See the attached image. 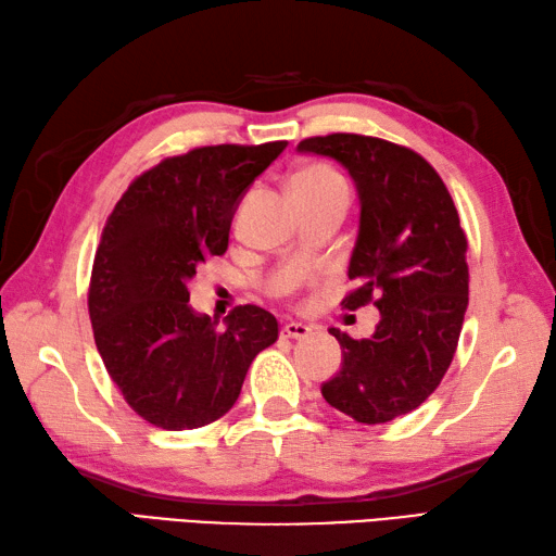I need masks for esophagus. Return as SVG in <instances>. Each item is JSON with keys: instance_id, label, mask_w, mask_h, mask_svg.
<instances>
[{"instance_id": "34e87169", "label": "esophagus", "mask_w": 556, "mask_h": 556, "mask_svg": "<svg viewBox=\"0 0 556 556\" xmlns=\"http://www.w3.org/2000/svg\"><path fill=\"white\" fill-rule=\"evenodd\" d=\"M280 333L286 338H307L312 333V326L300 324V321H288V324H282Z\"/></svg>"}]
</instances>
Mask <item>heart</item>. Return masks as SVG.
Here are the masks:
<instances>
[{
	"instance_id": "obj_1",
	"label": "heart",
	"mask_w": 556,
	"mask_h": 556,
	"mask_svg": "<svg viewBox=\"0 0 556 556\" xmlns=\"http://www.w3.org/2000/svg\"><path fill=\"white\" fill-rule=\"evenodd\" d=\"M314 185H343V177L328 165H307L292 179V187H314Z\"/></svg>"
}]
</instances>
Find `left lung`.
Wrapping results in <instances>:
<instances>
[{
  "label": "left lung",
  "instance_id": "obj_1",
  "mask_svg": "<svg viewBox=\"0 0 556 556\" xmlns=\"http://www.w3.org/2000/svg\"><path fill=\"white\" fill-rule=\"evenodd\" d=\"M298 151L336 157L359 194V235L343 309L374 304L381 319L371 338L331 336L343 365L321 393L362 425L391 422L420 407L456 355L468 309V240L458 211L420 153L377 136L328 134Z\"/></svg>",
  "mask_w": 556,
  "mask_h": 556
}]
</instances>
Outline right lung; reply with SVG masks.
Segmentation results:
<instances>
[{"label":"right lung","instance_id":"right-lung-1","mask_svg":"<svg viewBox=\"0 0 556 556\" xmlns=\"http://www.w3.org/2000/svg\"><path fill=\"white\" fill-rule=\"evenodd\" d=\"M286 146L220 143L165 157L134 177L108 215L88 314L110 379L153 427L220 420L252 359L278 341L276 316L256 304L235 307L225 328L197 314L189 282L225 254L237 201Z\"/></svg>","mask_w":556,"mask_h":556}]
</instances>
